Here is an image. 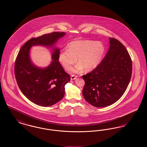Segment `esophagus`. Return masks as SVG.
Returning a JSON list of instances; mask_svg holds the SVG:
<instances>
[{
	"label": "esophagus",
	"mask_w": 147,
	"mask_h": 147,
	"mask_svg": "<svg viewBox=\"0 0 147 147\" xmlns=\"http://www.w3.org/2000/svg\"><path fill=\"white\" fill-rule=\"evenodd\" d=\"M78 76H75V75H72L71 76V78H70V79H71V80H75L76 78H77Z\"/></svg>",
	"instance_id": "esophagus-1"
}]
</instances>
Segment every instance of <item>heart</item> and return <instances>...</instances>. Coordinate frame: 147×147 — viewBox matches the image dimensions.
<instances>
[{
	"label": "heart",
	"mask_w": 147,
	"mask_h": 147,
	"mask_svg": "<svg viewBox=\"0 0 147 147\" xmlns=\"http://www.w3.org/2000/svg\"><path fill=\"white\" fill-rule=\"evenodd\" d=\"M105 46L100 41L88 40H76L70 42L68 49H62L58 56L63 67L68 69L76 62V66L69 69L71 73H82L84 68L90 71L98 67L105 52Z\"/></svg>",
	"instance_id": "obj_1"
}]
</instances>
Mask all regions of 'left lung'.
<instances>
[{"mask_svg": "<svg viewBox=\"0 0 147 147\" xmlns=\"http://www.w3.org/2000/svg\"><path fill=\"white\" fill-rule=\"evenodd\" d=\"M110 48L98 67L83 76V95L91 105H112L123 95L130 82L132 62L126 47L119 40L109 38Z\"/></svg>", "mask_w": 147, "mask_h": 147, "instance_id": "obj_1", "label": "left lung"}]
</instances>
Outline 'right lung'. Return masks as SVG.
<instances>
[{
    "instance_id": "add662e5",
    "label": "right lung",
    "mask_w": 147,
    "mask_h": 147,
    "mask_svg": "<svg viewBox=\"0 0 147 147\" xmlns=\"http://www.w3.org/2000/svg\"><path fill=\"white\" fill-rule=\"evenodd\" d=\"M65 33L54 32L29 40L20 49L15 63V75L23 94L36 105L47 107L59 102L64 97L65 85L70 80L58 62L60 49L55 47ZM51 47L53 61L49 66L40 68L32 62L29 52L32 46Z\"/></svg>"
}]
</instances>
